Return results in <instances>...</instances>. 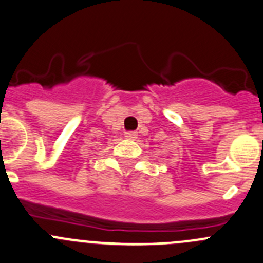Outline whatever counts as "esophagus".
I'll list each match as a JSON object with an SVG mask.
<instances>
[{
	"mask_svg": "<svg viewBox=\"0 0 263 263\" xmlns=\"http://www.w3.org/2000/svg\"><path fill=\"white\" fill-rule=\"evenodd\" d=\"M124 137L127 140H135L137 137V134L134 131H128V132H124Z\"/></svg>",
	"mask_w": 263,
	"mask_h": 263,
	"instance_id": "obj_1",
	"label": "esophagus"
}]
</instances>
